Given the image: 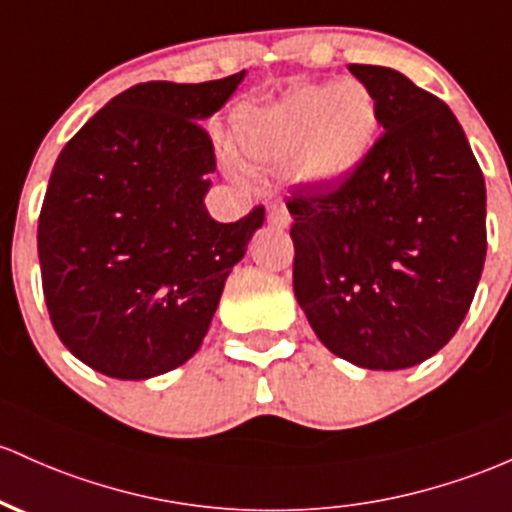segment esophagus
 I'll return each mask as SVG.
<instances>
[{
    "instance_id": "1",
    "label": "esophagus",
    "mask_w": 512,
    "mask_h": 512,
    "mask_svg": "<svg viewBox=\"0 0 512 512\" xmlns=\"http://www.w3.org/2000/svg\"><path fill=\"white\" fill-rule=\"evenodd\" d=\"M267 223L274 228H289L291 226V216L286 211L284 201H272L267 209Z\"/></svg>"
}]
</instances>
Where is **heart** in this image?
<instances>
[{
	"label": "heart",
	"instance_id": "heart-1",
	"mask_svg": "<svg viewBox=\"0 0 512 512\" xmlns=\"http://www.w3.org/2000/svg\"><path fill=\"white\" fill-rule=\"evenodd\" d=\"M379 131V109L362 82L296 87L235 121L247 157L282 165L296 157L308 184H338L364 165Z\"/></svg>",
	"mask_w": 512,
	"mask_h": 512
}]
</instances>
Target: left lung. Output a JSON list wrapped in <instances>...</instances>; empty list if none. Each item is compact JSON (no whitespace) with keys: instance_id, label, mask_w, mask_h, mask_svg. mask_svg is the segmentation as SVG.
I'll list each match as a JSON object with an SVG mask.
<instances>
[{"instance_id":"8db88e82","label":"left lung","mask_w":512,"mask_h":512,"mask_svg":"<svg viewBox=\"0 0 512 512\" xmlns=\"http://www.w3.org/2000/svg\"><path fill=\"white\" fill-rule=\"evenodd\" d=\"M381 138L340 187H296L294 294L313 333L355 367L408 369L442 350L486 260V184L452 109L403 72L350 65Z\"/></svg>"}]
</instances>
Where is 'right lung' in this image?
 Here are the masks:
<instances>
[{
  "mask_svg": "<svg viewBox=\"0 0 512 512\" xmlns=\"http://www.w3.org/2000/svg\"><path fill=\"white\" fill-rule=\"evenodd\" d=\"M243 80L245 70L136 84L55 160L38 218L43 296L58 338L94 372L153 379L209 333L230 269L265 221L257 206L218 223L204 204L216 157L201 121Z\"/></svg>",
  "mask_w": 512,
  "mask_h": 512,
  "instance_id": "obj_1",
  "label": "right lung"
}]
</instances>
